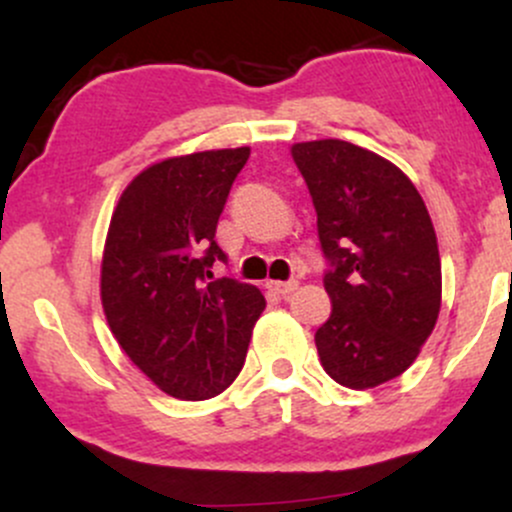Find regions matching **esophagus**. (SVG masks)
I'll list each match as a JSON object with an SVG mask.
<instances>
[{"instance_id": "1", "label": "esophagus", "mask_w": 512, "mask_h": 512, "mask_svg": "<svg viewBox=\"0 0 512 512\" xmlns=\"http://www.w3.org/2000/svg\"><path fill=\"white\" fill-rule=\"evenodd\" d=\"M269 291L279 293V296H289V293H293L298 289V281L291 279V281H269Z\"/></svg>"}]
</instances>
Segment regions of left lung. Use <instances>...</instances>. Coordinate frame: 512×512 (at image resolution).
Listing matches in <instances>:
<instances>
[{
    "label": "left lung",
    "instance_id": "8db88e82",
    "mask_svg": "<svg viewBox=\"0 0 512 512\" xmlns=\"http://www.w3.org/2000/svg\"><path fill=\"white\" fill-rule=\"evenodd\" d=\"M317 211L332 313L315 332L322 368L351 390L397 378L440 313V255L431 216L387 158L320 139L291 146Z\"/></svg>",
    "mask_w": 512,
    "mask_h": 512
}]
</instances>
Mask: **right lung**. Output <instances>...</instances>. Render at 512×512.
Here are the masks:
<instances>
[{
	"label": "right lung",
	"instance_id": "add662e5",
	"mask_svg": "<svg viewBox=\"0 0 512 512\" xmlns=\"http://www.w3.org/2000/svg\"><path fill=\"white\" fill-rule=\"evenodd\" d=\"M248 156L240 146L154 163L125 187L110 219L105 320L134 366L170 397L221 395L267 305L257 286L211 274L226 262L216 223Z\"/></svg>",
	"mask_w": 512,
	"mask_h": 512
}]
</instances>
